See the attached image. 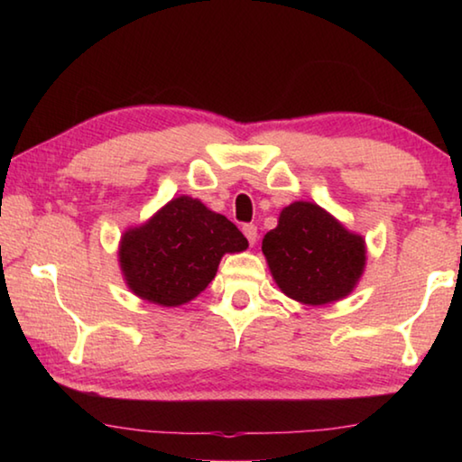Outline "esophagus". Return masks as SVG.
Listing matches in <instances>:
<instances>
[{
    "instance_id": "esophagus-1",
    "label": "esophagus",
    "mask_w": 462,
    "mask_h": 462,
    "mask_svg": "<svg viewBox=\"0 0 462 462\" xmlns=\"http://www.w3.org/2000/svg\"><path fill=\"white\" fill-rule=\"evenodd\" d=\"M242 232H245V236H246L250 246L256 245V238H259V232H256V226H254V224H245V226H242Z\"/></svg>"
}]
</instances>
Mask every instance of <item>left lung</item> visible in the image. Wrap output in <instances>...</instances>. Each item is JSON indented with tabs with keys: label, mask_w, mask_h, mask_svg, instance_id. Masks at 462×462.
Listing matches in <instances>:
<instances>
[{
	"label": "left lung",
	"mask_w": 462,
	"mask_h": 462,
	"mask_svg": "<svg viewBox=\"0 0 462 462\" xmlns=\"http://www.w3.org/2000/svg\"><path fill=\"white\" fill-rule=\"evenodd\" d=\"M263 254L281 291L306 306H326L353 291L366 261L363 236L310 201H293L264 234Z\"/></svg>",
	"instance_id": "1"
}]
</instances>
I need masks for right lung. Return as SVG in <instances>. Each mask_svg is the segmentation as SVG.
Instances as JSON below:
<instances>
[{
  "label": "right lung",
  "mask_w": 462,
  "mask_h": 462,
  "mask_svg": "<svg viewBox=\"0 0 462 462\" xmlns=\"http://www.w3.org/2000/svg\"><path fill=\"white\" fill-rule=\"evenodd\" d=\"M246 246L245 234L228 217L181 195L143 226L124 232L118 254L132 293L177 308L212 283L226 253H242Z\"/></svg>",
  "instance_id": "right-lung-1"
}]
</instances>
